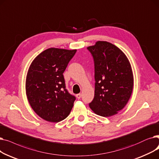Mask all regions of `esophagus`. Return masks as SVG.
Instances as JSON below:
<instances>
[{"mask_svg": "<svg viewBox=\"0 0 159 159\" xmlns=\"http://www.w3.org/2000/svg\"><path fill=\"white\" fill-rule=\"evenodd\" d=\"M76 97H77L78 99H80L81 97V94H76Z\"/></svg>", "mask_w": 159, "mask_h": 159, "instance_id": "obj_1", "label": "esophagus"}]
</instances>
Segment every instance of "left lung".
I'll return each mask as SVG.
<instances>
[{
  "mask_svg": "<svg viewBox=\"0 0 159 159\" xmlns=\"http://www.w3.org/2000/svg\"><path fill=\"white\" fill-rule=\"evenodd\" d=\"M94 61L95 90L89 107L103 117L115 115L125 106L133 89L129 59L115 44L98 41L87 47Z\"/></svg>",
  "mask_w": 159,
  "mask_h": 159,
  "instance_id": "obj_1",
  "label": "left lung"
}]
</instances>
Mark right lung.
<instances>
[{
    "mask_svg": "<svg viewBox=\"0 0 159 159\" xmlns=\"http://www.w3.org/2000/svg\"><path fill=\"white\" fill-rule=\"evenodd\" d=\"M76 50L50 48L30 65L26 79V94L36 114L50 122H59L73 107L75 96L65 89L63 72Z\"/></svg>",
    "mask_w": 159,
    "mask_h": 159,
    "instance_id": "obj_1",
    "label": "right lung"
}]
</instances>
